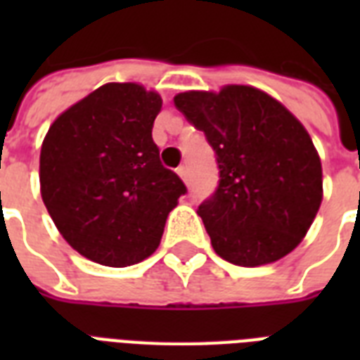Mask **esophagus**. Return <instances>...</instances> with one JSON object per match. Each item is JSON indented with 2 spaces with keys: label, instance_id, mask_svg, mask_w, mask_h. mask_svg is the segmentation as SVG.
Returning <instances> with one entry per match:
<instances>
[{
  "label": "esophagus",
  "instance_id": "34e87169",
  "mask_svg": "<svg viewBox=\"0 0 360 360\" xmlns=\"http://www.w3.org/2000/svg\"><path fill=\"white\" fill-rule=\"evenodd\" d=\"M177 174H179V177H181V179H183V181H185V183H186V181H188V168H186L185 164H183V166H179V168H177Z\"/></svg>",
  "mask_w": 360,
  "mask_h": 360
}]
</instances>
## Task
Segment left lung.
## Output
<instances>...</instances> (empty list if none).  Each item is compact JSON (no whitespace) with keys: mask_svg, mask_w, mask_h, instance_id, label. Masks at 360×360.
<instances>
[{"mask_svg":"<svg viewBox=\"0 0 360 360\" xmlns=\"http://www.w3.org/2000/svg\"><path fill=\"white\" fill-rule=\"evenodd\" d=\"M174 103L219 164V186L198 207L214 252L240 267L290 254L323 198L321 160L301 121L250 86L179 93Z\"/></svg>","mask_w":360,"mask_h":360,"instance_id":"obj_1","label":"left lung"}]
</instances>
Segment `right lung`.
Returning a JSON list of instances; mask_svg holds the SVG:
<instances>
[{"label": "right lung", "instance_id": "add662e5", "mask_svg": "<svg viewBox=\"0 0 360 360\" xmlns=\"http://www.w3.org/2000/svg\"><path fill=\"white\" fill-rule=\"evenodd\" d=\"M162 98L140 84H104L48 129L41 196L76 252L108 267L146 259L186 186L153 141Z\"/></svg>", "mask_w": 360, "mask_h": 360}]
</instances>
